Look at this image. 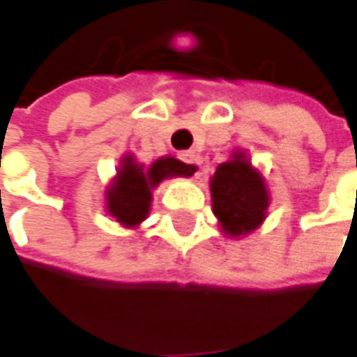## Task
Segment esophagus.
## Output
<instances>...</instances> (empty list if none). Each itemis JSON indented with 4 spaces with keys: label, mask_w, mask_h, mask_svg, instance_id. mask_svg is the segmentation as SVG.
<instances>
[{
    "label": "esophagus",
    "mask_w": 357,
    "mask_h": 357,
    "mask_svg": "<svg viewBox=\"0 0 357 357\" xmlns=\"http://www.w3.org/2000/svg\"><path fill=\"white\" fill-rule=\"evenodd\" d=\"M178 158L181 160V162H185V164L197 166L195 176L199 174V167H202V155H197L195 152H191V150H181V152H178Z\"/></svg>",
    "instance_id": "34e87169"
}]
</instances>
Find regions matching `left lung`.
<instances>
[{"mask_svg":"<svg viewBox=\"0 0 357 357\" xmlns=\"http://www.w3.org/2000/svg\"><path fill=\"white\" fill-rule=\"evenodd\" d=\"M211 197L213 213L223 231L233 237L259 227L268 205L263 179L243 155L217 167L211 179Z\"/></svg>","mask_w":357,"mask_h":357,"instance_id":"obj_1","label":"left lung"}]
</instances>
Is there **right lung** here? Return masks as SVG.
<instances>
[{
	"mask_svg": "<svg viewBox=\"0 0 357 357\" xmlns=\"http://www.w3.org/2000/svg\"><path fill=\"white\" fill-rule=\"evenodd\" d=\"M197 167L183 164L176 158H164L154 162L148 172L134 166L126 158L122 169L118 172L114 185L108 190V211L116 217V221L134 227L146 219L150 211L152 188H155L164 178L172 176H191Z\"/></svg>",
	"mask_w": 357,
	"mask_h": 357,
	"instance_id": "obj_1",
	"label": "right lung"
}]
</instances>
